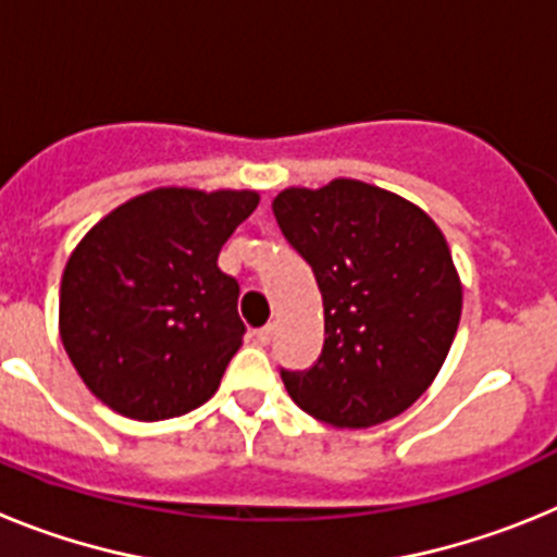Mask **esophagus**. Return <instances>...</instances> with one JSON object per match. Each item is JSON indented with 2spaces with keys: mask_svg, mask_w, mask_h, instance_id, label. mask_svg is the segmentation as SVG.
I'll return each instance as SVG.
<instances>
[{
  "mask_svg": "<svg viewBox=\"0 0 557 557\" xmlns=\"http://www.w3.org/2000/svg\"><path fill=\"white\" fill-rule=\"evenodd\" d=\"M256 343H259V346H268L270 339H273V334H275V326L273 323H268V326H262V329H256Z\"/></svg>",
  "mask_w": 557,
  "mask_h": 557,
  "instance_id": "34e87169",
  "label": "esophagus"
}]
</instances>
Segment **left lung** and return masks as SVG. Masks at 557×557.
Returning a JSON list of instances; mask_svg holds the SVG:
<instances>
[{
	"label": "left lung",
	"instance_id": "left-lung-1",
	"mask_svg": "<svg viewBox=\"0 0 557 557\" xmlns=\"http://www.w3.org/2000/svg\"><path fill=\"white\" fill-rule=\"evenodd\" d=\"M284 239L323 295V348L307 371L282 368L295 405L339 430L405 412L444 366L462 289L449 245L412 203L362 181L284 189Z\"/></svg>",
	"mask_w": 557,
	"mask_h": 557
}]
</instances>
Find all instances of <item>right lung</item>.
Wrapping results in <instances>:
<instances>
[{
	"label": "right lung",
	"instance_id": "obj_1",
	"mask_svg": "<svg viewBox=\"0 0 557 557\" xmlns=\"http://www.w3.org/2000/svg\"><path fill=\"white\" fill-rule=\"evenodd\" d=\"M256 203V191H147L69 256L61 339L102 405L164 421L218 391L245 334L239 284L218 256Z\"/></svg>",
	"mask_w": 557,
	"mask_h": 557
}]
</instances>
